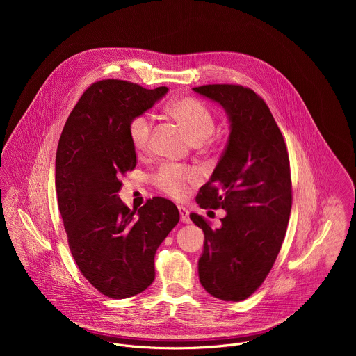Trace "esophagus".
<instances>
[{
	"label": "esophagus",
	"instance_id": "obj_1",
	"mask_svg": "<svg viewBox=\"0 0 356 356\" xmlns=\"http://www.w3.org/2000/svg\"><path fill=\"white\" fill-rule=\"evenodd\" d=\"M179 213H180V221L184 222V224H190L191 220H190V213L186 207L183 206H179Z\"/></svg>",
	"mask_w": 356,
	"mask_h": 356
}]
</instances>
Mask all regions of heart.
<instances>
[{"instance_id": "b5f03b06", "label": "heart", "mask_w": 356, "mask_h": 356, "mask_svg": "<svg viewBox=\"0 0 356 356\" xmlns=\"http://www.w3.org/2000/svg\"><path fill=\"white\" fill-rule=\"evenodd\" d=\"M169 113L183 125L195 143L210 138L216 128V120L211 110L195 98H179L170 104ZM128 136L132 147L138 154H143L150 146L152 120L147 114L132 117L128 124ZM197 179V173L176 163H165L155 175V181L161 190L172 197L180 198L187 194L188 183Z\"/></svg>"}]
</instances>
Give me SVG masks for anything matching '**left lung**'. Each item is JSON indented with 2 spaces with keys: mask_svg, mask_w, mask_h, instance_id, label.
I'll list each match as a JSON object with an SVG mask.
<instances>
[{
  "mask_svg": "<svg viewBox=\"0 0 356 356\" xmlns=\"http://www.w3.org/2000/svg\"><path fill=\"white\" fill-rule=\"evenodd\" d=\"M193 90L220 104L229 122L224 154L195 198L200 207L222 209L227 216L213 229L204 217L190 214L204 232L198 277L211 296L241 301L264 283L286 235L291 210L287 149L255 91L235 84Z\"/></svg>",
  "mask_w": 356,
  "mask_h": 356,
  "instance_id": "8db88e82",
  "label": "left lung"
}]
</instances>
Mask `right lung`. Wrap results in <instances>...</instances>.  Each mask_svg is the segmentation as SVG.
<instances>
[{
    "label": "right lung",
    "instance_id": "add662e5",
    "mask_svg": "<svg viewBox=\"0 0 356 356\" xmlns=\"http://www.w3.org/2000/svg\"><path fill=\"white\" fill-rule=\"evenodd\" d=\"M168 91L97 81L80 97L59 139L55 184L69 248L83 276L111 298L152 284L156 249L180 218L170 200L155 197L129 210L118 195V177L136 166L128 124Z\"/></svg>",
    "mask_w": 356,
    "mask_h": 356
}]
</instances>
